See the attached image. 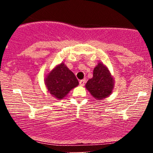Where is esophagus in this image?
Returning <instances> with one entry per match:
<instances>
[{
    "label": "esophagus",
    "instance_id": "esophagus-1",
    "mask_svg": "<svg viewBox=\"0 0 153 153\" xmlns=\"http://www.w3.org/2000/svg\"><path fill=\"white\" fill-rule=\"evenodd\" d=\"M85 82H86V80H85V79H83V80H80V82H79V83H80V85H81V86H83V85H85Z\"/></svg>",
    "mask_w": 153,
    "mask_h": 153
}]
</instances>
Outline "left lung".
Segmentation results:
<instances>
[{
	"instance_id": "left-lung-1",
	"label": "left lung",
	"mask_w": 153,
	"mask_h": 153,
	"mask_svg": "<svg viewBox=\"0 0 153 153\" xmlns=\"http://www.w3.org/2000/svg\"><path fill=\"white\" fill-rule=\"evenodd\" d=\"M114 87V79L109 70L102 62H99L94 70L93 78L89 79L85 88L93 97L101 101L112 94Z\"/></svg>"
}]
</instances>
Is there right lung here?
Returning a JSON list of instances; mask_svg holds the SVG:
<instances>
[{"mask_svg": "<svg viewBox=\"0 0 153 153\" xmlns=\"http://www.w3.org/2000/svg\"><path fill=\"white\" fill-rule=\"evenodd\" d=\"M45 83L47 91L55 99H64L72 89L79 85L78 80L64 62L57 65L47 73Z\"/></svg>", "mask_w": 153, "mask_h": 153, "instance_id": "right-lung-1", "label": "right lung"}]
</instances>
